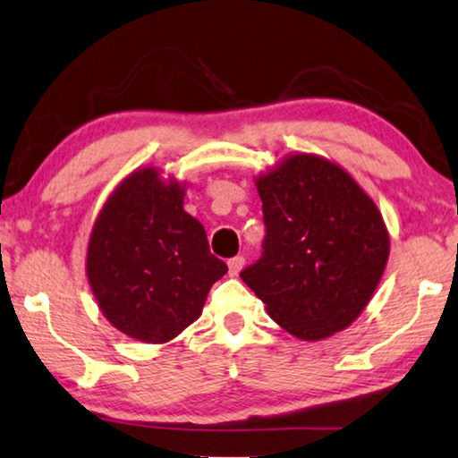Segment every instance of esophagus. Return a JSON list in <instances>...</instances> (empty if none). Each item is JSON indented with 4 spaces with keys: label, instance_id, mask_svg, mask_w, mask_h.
Returning a JSON list of instances; mask_svg holds the SVG:
<instances>
[{
    "label": "esophagus",
    "instance_id": "34e87169",
    "mask_svg": "<svg viewBox=\"0 0 458 458\" xmlns=\"http://www.w3.org/2000/svg\"><path fill=\"white\" fill-rule=\"evenodd\" d=\"M242 267H244V257H242V255L232 257V259L228 260V268H230V275H232V277H236V275L242 271Z\"/></svg>",
    "mask_w": 458,
    "mask_h": 458
}]
</instances>
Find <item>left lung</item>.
Masks as SVG:
<instances>
[{
    "instance_id": "1",
    "label": "left lung",
    "mask_w": 458,
    "mask_h": 458,
    "mask_svg": "<svg viewBox=\"0 0 458 458\" xmlns=\"http://www.w3.org/2000/svg\"><path fill=\"white\" fill-rule=\"evenodd\" d=\"M257 190L263 255L242 281L297 338L344 330L386 271L389 234L379 209L344 169L303 152L259 177Z\"/></svg>"
}]
</instances>
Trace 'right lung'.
Instances as JSON below:
<instances>
[{
  "label": "right lung",
  "instance_id": "right-lung-1",
  "mask_svg": "<svg viewBox=\"0 0 458 458\" xmlns=\"http://www.w3.org/2000/svg\"><path fill=\"white\" fill-rule=\"evenodd\" d=\"M183 187L134 171L101 209L87 249V279L120 332L166 343L198 320L209 287L226 275L201 224L183 209Z\"/></svg>",
  "mask_w": 458,
  "mask_h": 458
}]
</instances>
